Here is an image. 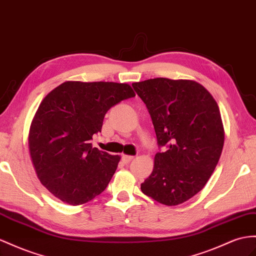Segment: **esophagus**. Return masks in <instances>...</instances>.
<instances>
[{
    "instance_id": "1",
    "label": "esophagus",
    "mask_w": 256,
    "mask_h": 256,
    "mask_svg": "<svg viewBox=\"0 0 256 256\" xmlns=\"http://www.w3.org/2000/svg\"><path fill=\"white\" fill-rule=\"evenodd\" d=\"M133 159H134L133 156H126V154L122 156V161L123 163H126V164H128V163H130Z\"/></svg>"
}]
</instances>
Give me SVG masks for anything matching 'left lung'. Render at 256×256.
I'll return each mask as SVG.
<instances>
[{
	"label": "left lung",
	"mask_w": 256,
	"mask_h": 256,
	"mask_svg": "<svg viewBox=\"0 0 256 256\" xmlns=\"http://www.w3.org/2000/svg\"><path fill=\"white\" fill-rule=\"evenodd\" d=\"M132 86L152 116L159 148L154 171L140 189L166 206H178L204 187L224 146L220 109L201 84L150 78Z\"/></svg>",
	"instance_id": "1"
}]
</instances>
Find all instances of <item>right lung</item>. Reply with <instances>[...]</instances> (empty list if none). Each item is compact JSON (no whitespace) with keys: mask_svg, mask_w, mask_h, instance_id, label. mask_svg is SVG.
Masks as SVG:
<instances>
[{"mask_svg":"<svg viewBox=\"0 0 256 256\" xmlns=\"http://www.w3.org/2000/svg\"><path fill=\"white\" fill-rule=\"evenodd\" d=\"M126 83L68 81L38 106L29 133L38 178L56 198L71 206L94 199L107 188L119 156L93 148L107 111L134 97Z\"/></svg>","mask_w":256,"mask_h":256,"instance_id":"add662e5","label":"right lung"}]
</instances>
